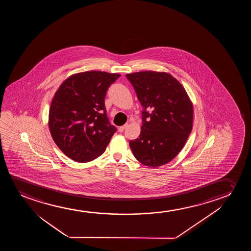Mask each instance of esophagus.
<instances>
[{"mask_svg":"<svg viewBox=\"0 0 251 251\" xmlns=\"http://www.w3.org/2000/svg\"><path fill=\"white\" fill-rule=\"evenodd\" d=\"M127 127V124H125V125H124V126H121V127H118V131L120 132V133H122V132H124V129L126 128V127Z\"/></svg>","mask_w":251,"mask_h":251,"instance_id":"34e87169","label":"esophagus"}]
</instances>
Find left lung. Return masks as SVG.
Instances as JSON below:
<instances>
[{"instance_id": "8db88e82", "label": "left lung", "mask_w": 251, "mask_h": 251, "mask_svg": "<svg viewBox=\"0 0 251 251\" xmlns=\"http://www.w3.org/2000/svg\"><path fill=\"white\" fill-rule=\"evenodd\" d=\"M143 110L141 134L129 141L135 158L152 168L178 154L192 130L193 104L185 89L168 73L126 75Z\"/></svg>"}]
</instances>
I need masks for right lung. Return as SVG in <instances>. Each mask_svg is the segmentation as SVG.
<instances>
[{
  "mask_svg": "<svg viewBox=\"0 0 251 251\" xmlns=\"http://www.w3.org/2000/svg\"><path fill=\"white\" fill-rule=\"evenodd\" d=\"M119 74L79 73L65 79L55 93L49 127L60 150L79 163L95 159L105 151L117 127L107 117L104 99Z\"/></svg>",
  "mask_w": 251,
  "mask_h": 251,
  "instance_id": "right-lung-1",
  "label": "right lung"
}]
</instances>
